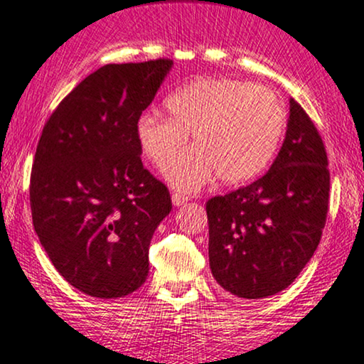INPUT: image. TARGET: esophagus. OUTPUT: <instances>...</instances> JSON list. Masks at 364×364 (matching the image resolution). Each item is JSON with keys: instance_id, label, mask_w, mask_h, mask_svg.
Here are the masks:
<instances>
[{"instance_id": "esophagus-1", "label": "esophagus", "mask_w": 364, "mask_h": 364, "mask_svg": "<svg viewBox=\"0 0 364 364\" xmlns=\"http://www.w3.org/2000/svg\"><path fill=\"white\" fill-rule=\"evenodd\" d=\"M171 200L174 206H183L188 201V196L183 195V193H173Z\"/></svg>"}]
</instances>
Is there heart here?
Returning a JSON list of instances; mask_svg holds the SVG:
<instances>
[{
	"mask_svg": "<svg viewBox=\"0 0 364 364\" xmlns=\"http://www.w3.org/2000/svg\"><path fill=\"white\" fill-rule=\"evenodd\" d=\"M169 117L144 112L136 122V139L164 178L178 190L195 191L215 174L223 183L259 176L277 153L285 129V109L265 87L233 79H198L164 100Z\"/></svg>",
	"mask_w": 364,
	"mask_h": 364,
	"instance_id": "1",
	"label": "heart"
}]
</instances>
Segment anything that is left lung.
Listing matches in <instances>:
<instances>
[{"label": "left lung", "mask_w": 364, "mask_h": 364, "mask_svg": "<svg viewBox=\"0 0 364 364\" xmlns=\"http://www.w3.org/2000/svg\"><path fill=\"white\" fill-rule=\"evenodd\" d=\"M329 203L328 156L306 110L289 99L277 158L264 176L206 203L211 274L240 299L289 287L319 245Z\"/></svg>", "instance_id": "1"}]
</instances>
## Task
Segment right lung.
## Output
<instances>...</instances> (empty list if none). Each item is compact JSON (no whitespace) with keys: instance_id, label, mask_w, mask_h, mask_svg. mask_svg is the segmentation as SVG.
I'll return each instance as SVG.
<instances>
[{"instance_id":"1","label":"right lung","mask_w":364,"mask_h":364,"mask_svg":"<svg viewBox=\"0 0 364 364\" xmlns=\"http://www.w3.org/2000/svg\"><path fill=\"white\" fill-rule=\"evenodd\" d=\"M171 60L109 63L85 77L45 124L30 179L33 227L58 274L92 297L146 282L149 245L171 211L141 161L136 122Z\"/></svg>"}]
</instances>
